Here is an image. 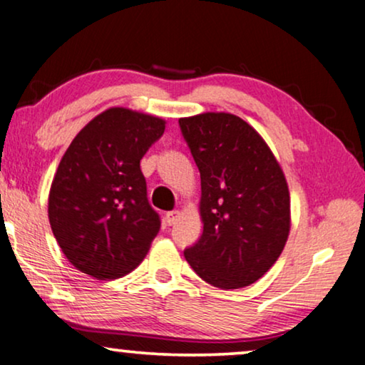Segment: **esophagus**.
<instances>
[{
	"mask_svg": "<svg viewBox=\"0 0 365 365\" xmlns=\"http://www.w3.org/2000/svg\"><path fill=\"white\" fill-rule=\"evenodd\" d=\"M178 217H180V213L178 212H168L165 215V220H167V223L172 227V225H175L178 222Z\"/></svg>",
	"mask_w": 365,
	"mask_h": 365,
	"instance_id": "obj_1",
	"label": "esophagus"
}]
</instances>
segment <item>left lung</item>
Listing matches in <instances>:
<instances>
[{
  "label": "left lung",
  "mask_w": 365,
  "mask_h": 365,
  "mask_svg": "<svg viewBox=\"0 0 365 365\" xmlns=\"http://www.w3.org/2000/svg\"><path fill=\"white\" fill-rule=\"evenodd\" d=\"M202 178L203 233L185 259L203 281L240 289L279 258L291 230L283 168L264 138L228 112L178 120Z\"/></svg>",
  "instance_id": "8db88e82"
}]
</instances>
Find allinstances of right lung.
<instances>
[{"label": "right lung", "mask_w": 365, "mask_h": 365, "mask_svg": "<svg viewBox=\"0 0 365 365\" xmlns=\"http://www.w3.org/2000/svg\"><path fill=\"white\" fill-rule=\"evenodd\" d=\"M167 122L125 107L96 115L61 158L48 200L56 241L69 263L96 279L137 268L160 230L140 160Z\"/></svg>", "instance_id": "right-lung-1"}]
</instances>
